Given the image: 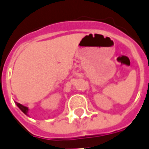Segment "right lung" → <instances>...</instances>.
Returning a JSON list of instances; mask_svg holds the SVG:
<instances>
[{"label": "right lung", "mask_w": 149, "mask_h": 149, "mask_svg": "<svg viewBox=\"0 0 149 149\" xmlns=\"http://www.w3.org/2000/svg\"><path fill=\"white\" fill-rule=\"evenodd\" d=\"M14 102H15V104H17V106L18 108H19V109L21 110V112H23V113H24V114H25L26 116H29L28 112H29V108H28V107L24 106L23 104H20V103H17V102H16V101H14Z\"/></svg>", "instance_id": "right-lung-1"}]
</instances>
